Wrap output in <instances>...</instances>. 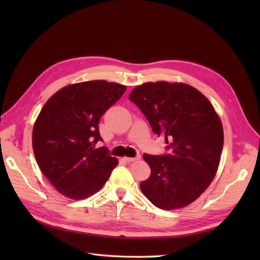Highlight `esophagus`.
<instances>
[{
    "label": "esophagus",
    "instance_id": "1",
    "mask_svg": "<svg viewBox=\"0 0 260 260\" xmlns=\"http://www.w3.org/2000/svg\"><path fill=\"white\" fill-rule=\"evenodd\" d=\"M141 158V156H137V157H124V160H127L128 162H132V161H137Z\"/></svg>",
    "mask_w": 260,
    "mask_h": 260
}]
</instances>
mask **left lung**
Returning <instances> with one entry per match:
<instances>
[{"instance_id":"8db88e82","label":"left lung","mask_w":260,"mask_h":260,"mask_svg":"<svg viewBox=\"0 0 260 260\" xmlns=\"http://www.w3.org/2000/svg\"><path fill=\"white\" fill-rule=\"evenodd\" d=\"M129 100L142 112L170 153L144 154L151 176L140 187L156 207L182 208L198 200L214 180L223 147V128L202 92L181 82H145Z\"/></svg>"}]
</instances>
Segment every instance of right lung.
Segmentation results:
<instances>
[{"label":"right lung","mask_w":260,"mask_h":260,"mask_svg":"<svg viewBox=\"0 0 260 260\" xmlns=\"http://www.w3.org/2000/svg\"><path fill=\"white\" fill-rule=\"evenodd\" d=\"M127 86L105 80L69 84L48 100L32 130L41 171L56 190L79 201L99 192L118 165L102 141L99 121Z\"/></svg>","instance_id":"right-lung-1"}]
</instances>
